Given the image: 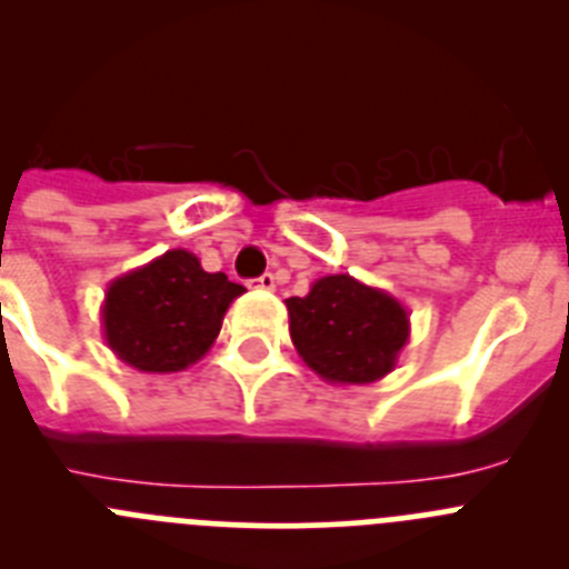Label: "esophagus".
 I'll return each mask as SVG.
<instances>
[{
	"instance_id": "1",
	"label": "esophagus",
	"mask_w": 569,
	"mask_h": 569,
	"mask_svg": "<svg viewBox=\"0 0 569 569\" xmlns=\"http://www.w3.org/2000/svg\"><path fill=\"white\" fill-rule=\"evenodd\" d=\"M249 286H252V289H263V291H274V274H260V278H254V280H249Z\"/></svg>"
}]
</instances>
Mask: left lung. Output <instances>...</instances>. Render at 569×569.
Here are the masks:
<instances>
[{
  "mask_svg": "<svg viewBox=\"0 0 569 569\" xmlns=\"http://www.w3.org/2000/svg\"><path fill=\"white\" fill-rule=\"evenodd\" d=\"M297 353L328 385H373L396 370L410 339V315L385 289L328 274L306 297H289Z\"/></svg>",
  "mask_w": 569,
  "mask_h": 569,
  "instance_id": "8db88e82",
  "label": "left lung"
}]
</instances>
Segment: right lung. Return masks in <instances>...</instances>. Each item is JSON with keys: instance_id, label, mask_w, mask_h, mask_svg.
<instances>
[{"instance_id": "obj_1", "label": "right lung", "mask_w": 569, "mask_h": 569, "mask_svg": "<svg viewBox=\"0 0 569 569\" xmlns=\"http://www.w3.org/2000/svg\"><path fill=\"white\" fill-rule=\"evenodd\" d=\"M243 291L224 272H204L188 249H168L109 283L100 306L106 345L140 373H177L210 350Z\"/></svg>"}]
</instances>
